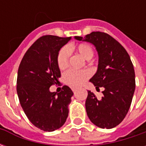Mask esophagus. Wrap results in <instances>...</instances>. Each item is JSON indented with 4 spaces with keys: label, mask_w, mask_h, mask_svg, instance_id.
I'll use <instances>...</instances> for the list:
<instances>
[{
    "label": "esophagus",
    "mask_w": 146,
    "mask_h": 146,
    "mask_svg": "<svg viewBox=\"0 0 146 146\" xmlns=\"http://www.w3.org/2000/svg\"><path fill=\"white\" fill-rule=\"evenodd\" d=\"M72 91H73V92H75L76 91V88H72Z\"/></svg>",
    "instance_id": "esophagus-1"
}]
</instances>
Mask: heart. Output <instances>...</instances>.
Here are the masks:
<instances>
[{
	"label": "heart",
	"instance_id": "1",
	"mask_svg": "<svg viewBox=\"0 0 146 146\" xmlns=\"http://www.w3.org/2000/svg\"><path fill=\"white\" fill-rule=\"evenodd\" d=\"M69 51H75L81 55L86 60H90L94 55V49L88 43H81L76 46H68L61 49L57 57V64L61 70H65L69 66ZM91 76L90 71L88 70H70L63 75L64 82L70 87H79Z\"/></svg>",
	"mask_w": 146,
	"mask_h": 146
}]
</instances>
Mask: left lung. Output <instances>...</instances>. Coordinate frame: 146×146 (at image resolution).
<instances>
[{
  "mask_svg": "<svg viewBox=\"0 0 146 146\" xmlns=\"http://www.w3.org/2000/svg\"><path fill=\"white\" fill-rule=\"evenodd\" d=\"M95 45L98 54V70L90 81L104 88L98 99L88 91L85 106L89 119L101 128L110 129L122 122L128 112L135 89V74L132 62L125 48L113 36L103 32H92L75 36Z\"/></svg>",
  "mask_w": 146,
  "mask_h": 146,
  "instance_id": "obj_1",
  "label": "left lung"
}]
</instances>
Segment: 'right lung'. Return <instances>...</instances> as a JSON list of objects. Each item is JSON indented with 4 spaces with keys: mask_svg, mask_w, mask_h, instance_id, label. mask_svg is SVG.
Returning a JSON list of instances; mask_svg holds the SVG:
<instances>
[{
    "mask_svg": "<svg viewBox=\"0 0 146 146\" xmlns=\"http://www.w3.org/2000/svg\"><path fill=\"white\" fill-rule=\"evenodd\" d=\"M71 37L40 36L24 54L19 67L17 94L21 106L33 125L44 131H53L68 117V105L73 93L66 85L59 93L50 92L61 76L57 57Z\"/></svg>",
    "mask_w": 146,
    "mask_h": 146,
    "instance_id": "add662e5",
    "label": "right lung"
}]
</instances>
